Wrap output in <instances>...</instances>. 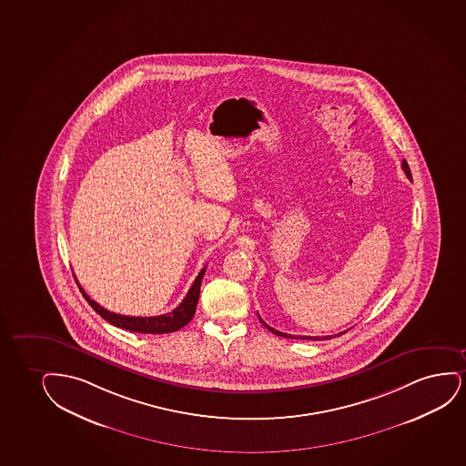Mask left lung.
<instances>
[{
	"mask_svg": "<svg viewBox=\"0 0 466 466\" xmlns=\"http://www.w3.org/2000/svg\"><path fill=\"white\" fill-rule=\"evenodd\" d=\"M401 168H403V171H405V173H407V177H410V179H411V171H410V167H408L407 160H403V162H401ZM258 319H259V315H258ZM259 321H261V323L265 324V328H268V329L271 330L272 334H276V336L285 337V339H298V337H296V336H289V334H285V332H280V330L272 329L271 326H268V324H266L265 321H263V319H259ZM343 332H347V330H343ZM343 332H340V334H343ZM340 334H339V336H340ZM299 339H302V340H304V339H306V340H310V339H312V340H328V339H329V336H326V337H299Z\"/></svg>",
	"mask_w": 466,
	"mask_h": 466,
	"instance_id": "left-lung-1",
	"label": "left lung"
}]
</instances>
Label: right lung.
I'll return each instance as SVG.
<instances>
[{"instance_id": "add662e5", "label": "right lung", "mask_w": 466, "mask_h": 466, "mask_svg": "<svg viewBox=\"0 0 466 466\" xmlns=\"http://www.w3.org/2000/svg\"><path fill=\"white\" fill-rule=\"evenodd\" d=\"M205 271H207V266L201 269L200 274L195 279V282L192 283V287L188 289L183 302L175 310H171L166 315H159V317H127V315L110 312V310L99 306L96 300L91 299L85 293V289L80 287V283H77L78 289L85 296V299L88 300L89 306L93 307L102 319L113 324V326L130 330V332H142V334H168V332L181 329L190 319H194L195 309H197L198 298H200L201 280H203Z\"/></svg>"}]
</instances>
